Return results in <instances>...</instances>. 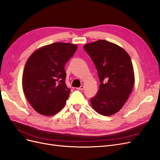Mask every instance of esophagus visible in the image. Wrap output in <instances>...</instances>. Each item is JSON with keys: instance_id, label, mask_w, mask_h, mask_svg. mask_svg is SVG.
Here are the masks:
<instances>
[{"instance_id": "esophagus-1", "label": "esophagus", "mask_w": 160, "mask_h": 160, "mask_svg": "<svg viewBox=\"0 0 160 160\" xmlns=\"http://www.w3.org/2000/svg\"><path fill=\"white\" fill-rule=\"evenodd\" d=\"M84 86L83 85H81V87H80V88H77V89H78V90H81V91H82V90H83L84 89Z\"/></svg>"}]
</instances>
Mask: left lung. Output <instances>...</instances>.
<instances>
[{
	"label": "left lung",
	"instance_id": "1",
	"mask_svg": "<svg viewBox=\"0 0 160 160\" xmlns=\"http://www.w3.org/2000/svg\"><path fill=\"white\" fill-rule=\"evenodd\" d=\"M83 48L94 62L101 83L91 99L92 108L102 115H112L123 108L133 90L132 60L122 47L105 40L88 43Z\"/></svg>",
	"mask_w": 160,
	"mask_h": 160
}]
</instances>
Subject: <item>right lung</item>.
Wrapping results in <instances>:
<instances>
[{
  "label": "right lung",
  "instance_id": "obj_1",
  "mask_svg": "<svg viewBox=\"0 0 160 160\" xmlns=\"http://www.w3.org/2000/svg\"><path fill=\"white\" fill-rule=\"evenodd\" d=\"M77 49L75 44L55 42L34 51L24 69V94L37 113L52 116L60 111L71 90L65 84V65Z\"/></svg>",
  "mask_w": 160,
  "mask_h": 160
}]
</instances>
